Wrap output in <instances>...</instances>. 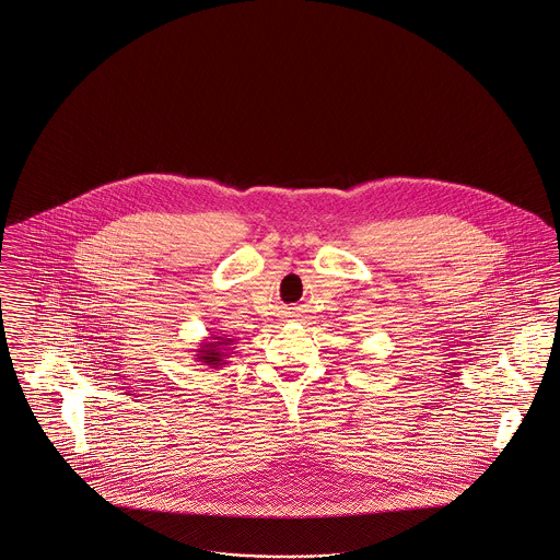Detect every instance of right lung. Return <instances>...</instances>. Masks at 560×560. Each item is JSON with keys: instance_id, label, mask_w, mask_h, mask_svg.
Listing matches in <instances>:
<instances>
[{"instance_id": "add662e5", "label": "right lung", "mask_w": 560, "mask_h": 560, "mask_svg": "<svg viewBox=\"0 0 560 560\" xmlns=\"http://www.w3.org/2000/svg\"><path fill=\"white\" fill-rule=\"evenodd\" d=\"M235 340L229 338L222 331L210 334L206 340H201L199 348H195V361H199L201 365L210 368V370H220L222 365L229 363V357L235 350Z\"/></svg>"}]
</instances>
